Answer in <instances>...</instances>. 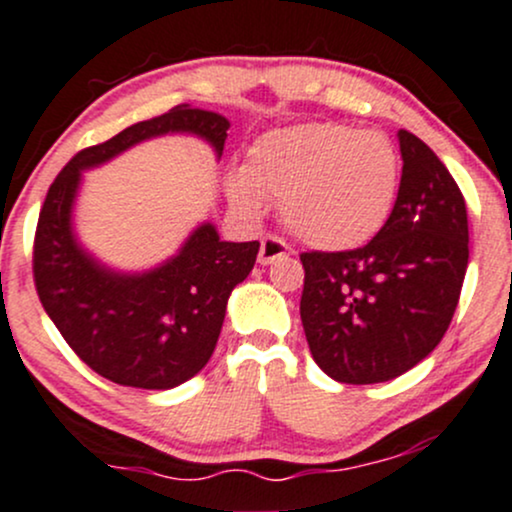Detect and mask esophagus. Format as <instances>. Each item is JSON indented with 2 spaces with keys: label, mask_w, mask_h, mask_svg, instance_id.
Masks as SVG:
<instances>
[{
  "label": "esophagus",
  "mask_w": 512,
  "mask_h": 512,
  "mask_svg": "<svg viewBox=\"0 0 512 512\" xmlns=\"http://www.w3.org/2000/svg\"><path fill=\"white\" fill-rule=\"evenodd\" d=\"M289 255V245L284 243L282 238H277V235H267V238H262L260 243V255H257V260H260V265H272V262L282 260V257Z\"/></svg>",
  "instance_id": "34e87169"
}]
</instances>
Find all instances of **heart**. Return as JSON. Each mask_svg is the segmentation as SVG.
I'll return each instance as SVG.
<instances>
[{
  "mask_svg": "<svg viewBox=\"0 0 512 512\" xmlns=\"http://www.w3.org/2000/svg\"><path fill=\"white\" fill-rule=\"evenodd\" d=\"M398 184L401 155L384 133L301 123L255 138L226 189L247 218H260L267 199H279L284 228L301 243L352 250L386 226Z\"/></svg>",
  "mask_w": 512,
  "mask_h": 512,
  "instance_id": "obj_1",
  "label": "heart"
}]
</instances>
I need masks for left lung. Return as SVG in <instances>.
<instances>
[{
  "mask_svg": "<svg viewBox=\"0 0 512 512\" xmlns=\"http://www.w3.org/2000/svg\"><path fill=\"white\" fill-rule=\"evenodd\" d=\"M403 172L386 226L364 247L303 252L301 323L316 364L342 384H381L440 345L469 265L457 182L428 145L398 131Z\"/></svg>",
  "mask_w": 512,
  "mask_h": 512,
  "instance_id": "obj_1",
  "label": "left lung"
}]
</instances>
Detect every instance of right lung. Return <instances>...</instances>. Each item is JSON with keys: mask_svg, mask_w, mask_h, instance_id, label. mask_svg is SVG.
I'll return each instance as SVG.
<instances>
[{"mask_svg": "<svg viewBox=\"0 0 512 512\" xmlns=\"http://www.w3.org/2000/svg\"><path fill=\"white\" fill-rule=\"evenodd\" d=\"M228 128L221 114L177 106L77 153L50 184L33 245L38 296L77 357L114 384L165 391L199 374L216 350L230 291L252 272L260 243H228L204 221L160 265L109 267L77 238L82 174L162 136L204 140L221 160Z\"/></svg>", "mask_w": 512, "mask_h": 512, "instance_id": "right-lung-1", "label": "right lung"}]
</instances>
